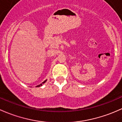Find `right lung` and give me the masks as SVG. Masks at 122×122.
<instances>
[{
  "label": "right lung",
  "instance_id": "add662e5",
  "mask_svg": "<svg viewBox=\"0 0 122 122\" xmlns=\"http://www.w3.org/2000/svg\"><path fill=\"white\" fill-rule=\"evenodd\" d=\"M46 81H43V82H42V83H41V84H40V85H37L36 87H40V86H42V84H43V83H45V82H46Z\"/></svg>",
  "mask_w": 122,
  "mask_h": 122
}]
</instances>
